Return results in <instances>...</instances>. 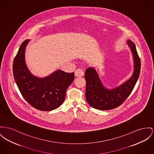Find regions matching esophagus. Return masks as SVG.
Wrapping results in <instances>:
<instances>
[{"mask_svg":"<svg viewBox=\"0 0 154 154\" xmlns=\"http://www.w3.org/2000/svg\"><path fill=\"white\" fill-rule=\"evenodd\" d=\"M75 74L76 77L83 76L84 75V71L82 70V69H77L75 72Z\"/></svg>","mask_w":154,"mask_h":154,"instance_id":"34e87169","label":"esophagus"}]
</instances>
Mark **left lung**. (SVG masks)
<instances>
[{
  "label": "left lung",
  "instance_id": "left-lung-1",
  "mask_svg": "<svg viewBox=\"0 0 154 154\" xmlns=\"http://www.w3.org/2000/svg\"><path fill=\"white\" fill-rule=\"evenodd\" d=\"M127 43L133 56V74L120 86L112 89H107L94 68H88L86 70V99L93 108L102 110L115 109L120 106L133 91L140 76L141 61L133 42L128 40Z\"/></svg>",
  "mask_w": 154,
  "mask_h": 154
}]
</instances>
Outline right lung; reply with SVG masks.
Segmentation results:
<instances>
[{"mask_svg": "<svg viewBox=\"0 0 154 154\" xmlns=\"http://www.w3.org/2000/svg\"><path fill=\"white\" fill-rule=\"evenodd\" d=\"M30 40L21 44L13 65V76L24 99L41 111H51L63 102L66 91L74 79V72L57 70L49 76L38 78L29 70L25 61V50Z\"/></svg>", "mask_w": 154, "mask_h": 154, "instance_id": "right-lung-1", "label": "right lung"}]
</instances>
